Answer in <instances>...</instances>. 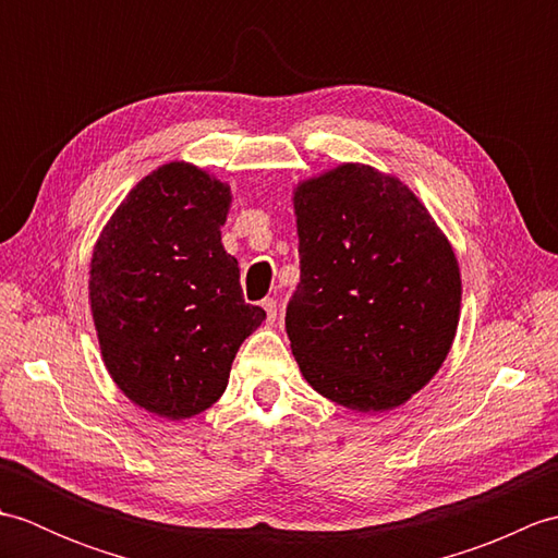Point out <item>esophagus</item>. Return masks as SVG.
I'll return each instance as SVG.
<instances>
[{
  "instance_id": "obj_1",
  "label": "esophagus",
  "mask_w": 558,
  "mask_h": 558,
  "mask_svg": "<svg viewBox=\"0 0 558 558\" xmlns=\"http://www.w3.org/2000/svg\"><path fill=\"white\" fill-rule=\"evenodd\" d=\"M260 306H264V310H266V322H268V324L276 322V316H278V304H276V300H264V302H260Z\"/></svg>"
}]
</instances>
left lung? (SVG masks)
Returning a JSON list of instances; mask_svg holds the SVG:
<instances>
[{
  "mask_svg": "<svg viewBox=\"0 0 558 558\" xmlns=\"http://www.w3.org/2000/svg\"><path fill=\"white\" fill-rule=\"evenodd\" d=\"M292 204L302 276L286 330L302 376L348 410L400 408L453 345V246L410 186L372 165L304 180Z\"/></svg>",
  "mask_w": 558,
  "mask_h": 558,
  "instance_id": "8db88e82",
  "label": "left lung"
}]
</instances>
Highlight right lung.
I'll use <instances>...</instances> for the list:
<instances>
[{"mask_svg":"<svg viewBox=\"0 0 558 558\" xmlns=\"http://www.w3.org/2000/svg\"><path fill=\"white\" fill-rule=\"evenodd\" d=\"M230 204V184L174 160L126 194L93 248L102 362L134 405L172 422L225 393L236 350L266 318L220 242Z\"/></svg>","mask_w":558,"mask_h":558,"instance_id":"add662e5","label":"right lung"}]
</instances>
